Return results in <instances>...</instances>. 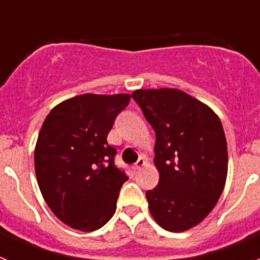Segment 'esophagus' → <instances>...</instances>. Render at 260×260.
Masks as SVG:
<instances>
[{"mask_svg": "<svg viewBox=\"0 0 260 260\" xmlns=\"http://www.w3.org/2000/svg\"><path fill=\"white\" fill-rule=\"evenodd\" d=\"M144 165H146V160L141 157L134 165H133V169H134V171H138V169H141V168L144 167Z\"/></svg>", "mask_w": 260, "mask_h": 260, "instance_id": "obj_1", "label": "esophagus"}]
</instances>
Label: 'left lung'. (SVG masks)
I'll return each mask as SVG.
<instances>
[{
	"label": "left lung",
	"instance_id": "obj_1",
	"mask_svg": "<svg viewBox=\"0 0 260 260\" xmlns=\"http://www.w3.org/2000/svg\"><path fill=\"white\" fill-rule=\"evenodd\" d=\"M133 99L155 130L160 178L146 192L161 228L185 232L213 210L228 174V148L217 114L177 88L137 89Z\"/></svg>",
	"mask_w": 260,
	"mask_h": 260
}]
</instances>
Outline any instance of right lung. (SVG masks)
<instances>
[{"label": "right lung", "mask_w": 260, "mask_h": 260, "mask_svg": "<svg viewBox=\"0 0 260 260\" xmlns=\"http://www.w3.org/2000/svg\"><path fill=\"white\" fill-rule=\"evenodd\" d=\"M130 95L84 93L59 103L45 118L35 147L39 187L52 212L71 228L100 229L114 215L127 180L107 142Z\"/></svg>", "instance_id": "add662e5"}]
</instances>
